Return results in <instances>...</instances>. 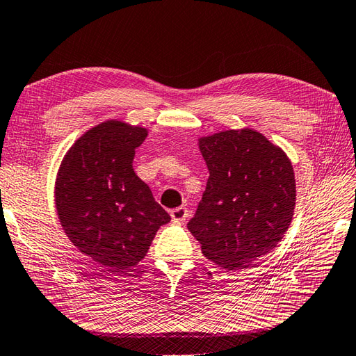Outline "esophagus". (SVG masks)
Listing matches in <instances>:
<instances>
[{
	"label": "esophagus",
	"mask_w": 356,
	"mask_h": 356,
	"mask_svg": "<svg viewBox=\"0 0 356 356\" xmlns=\"http://www.w3.org/2000/svg\"><path fill=\"white\" fill-rule=\"evenodd\" d=\"M170 216L172 221H185L188 218V209L185 206H179V208L170 211Z\"/></svg>",
	"instance_id": "34e87169"
}]
</instances>
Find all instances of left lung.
Listing matches in <instances>:
<instances>
[{
  "instance_id": "1",
  "label": "left lung",
  "mask_w": 356,
  "mask_h": 356,
  "mask_svg": "<svg viewBox=\"0 0 356 356\" xmlns=\"http://www.w3.org/2000/svg\"><path fill=\"white\" fill-rule=\"evenodd\" d=\"M209 170L188 229L206 258L238 270L275 249L291 225L296 180L291 161L252 129L198 139Z\"/></svg>"
}]
</instances>
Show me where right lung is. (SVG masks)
I'll return each instance as SVG.
<instances>
[{
    "label": "right lung",
    "mask_w": 356,
    "mask_h": 356,
    "mask_svg": "<svg viewBox=\"0 0 356 356\" xmlns=\"http://www.w3.org/2000/svg\"><path fill=\"white\" fill-rule=\"evenodd\" d=\"M145 138L144 127L104 121L74 143L57 172L56 208L66 236L113 273L136 266L171 220L134 170Z\"/></svg>",
    "instance_id": "right-lung-1"
}]
</instances>
